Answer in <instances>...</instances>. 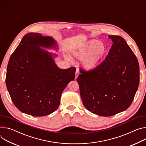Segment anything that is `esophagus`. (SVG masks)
Segmentation results:
<instances>
[{
  "label": "esophagus",
  "mask_w": 146,
  "mask_h": 146,
  "mask_svg": "<svg viewBox=\"0 0 146 146\" xmlns=\"http://www.w3.org/2000/svg\"><path fill=\"white\" fill-rule=\"evenodd\" d=\"M78 75H79V70H78V69H77L76 71V73H75V79H76L77 78Z\"/></svg>",
  "instance_id": "obj_1"
}]
</instances>
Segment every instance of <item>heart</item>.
Segmentation results:
<instances>
[{"mask_svg": "<svg viewBox=\"0 0 146 146\" xmlns=\"http://www.w3.org/2000/svg\"><path fill=\"white\" fill-rule=\"evenodd\" d=\"M107 48L104 44L96 39H91L80 45L72 52L73 55L77 59L85 58L83 62L84 68L87 69L95 68L105 55ZM70 60V58L65 56Z\"/></svg>", "mask_w": 146, "mask_h": 146, "instance_id": "heart-1", "label": "heart"}]
</instances>
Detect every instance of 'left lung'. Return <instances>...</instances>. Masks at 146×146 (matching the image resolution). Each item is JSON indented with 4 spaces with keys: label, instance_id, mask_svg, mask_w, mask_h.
<instances>
[{
    "label": "left lung",
    "instance_id": "8db88e82",
    "mask_svg": "<svg viewBox=\"0 0 146 146\" xmlns=\"http://www.w3.org/2000/svg\"><path fill=\"white\" fill-rule=\"evenodd\" d=\"M108 36L113 44L105 60L92 70L80 69L77 78L84 107L102 116L127 110L140 80L137 59L126 41L120 36Z\"/></svg>",
    "mask_w": 146,
    "mask_h": 146
}]
</instances>
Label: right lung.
Instances as JSON below:
<instances>
[{"label": "right lung", "instance_id": "1", "mask_svg": "<svg viewBox=\"0 0 146 146\" xmlns=\"http://www.w3.org/2000/svg\"><path fill=\"white\" fill-rule=\"evenodd\" d=\"M56 46L53 38L31 33L23 36L11 55L6 84L13 104L21 112L33 116L54 112L62 91L74 79L75 68L60 69L53 54L40 48Z\"/></svg>", "mask_w": 146, "mask_h": 146}]
</instances>
